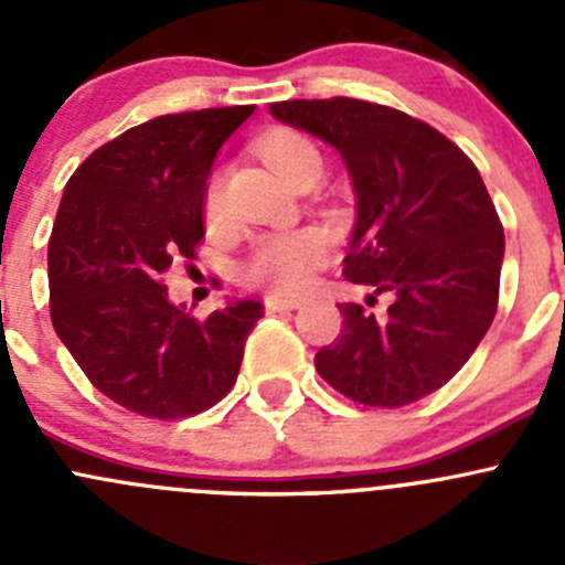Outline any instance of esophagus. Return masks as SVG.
<instances>
[{
    "label": "esophagus",
    "instance_id": "34e87169",
    "mask_svg": "<svg viewBox=\"0 0 565 565\" xmlns=\"http://www.w3.org/2000/svg\"><path fill=\"white\" fill-rule=\"evenodd\" d=\"M298 300H281V298H265L267 315H278V311H295L298 309Z\"/></svg>",
    "mask_w": 565,
    "mask_h": 565
}]
</instances>
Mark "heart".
<instances>
[{"label": "heart", "instance_id": "b5f03b06", "mask_svg": "<svg viewBox=\"0 0 565 565\" xmlns=\"http://www.w3.org/2000/svg\"><path fill=\"white\" fill-rule=\"evenodd\" d=\"M259 152L267 167L287 182H298L306 174H319L322 156L309 136L298 130H270L259 141ZM224 204V172L213 169L204 182L202 207L210 221L221 215ZM330 243L319 230L284 232V235L259 237L241 265L243 281L250 287L267 289L270 295H298L311 284V276L328 259Z\"/></svg>", "mask_w": 565, "mask_h": 565}]
</instances>
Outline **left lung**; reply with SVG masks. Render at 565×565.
I'll list each match as a JSON object with an SVG mask.
<instances>
[{
	"label": "left lung",
	"mask_w": 565,
	"mask_h": 565,
	"mask_svg": "<svg viewBox=\"0 0 565 565\" xmlns=\"http://www.w3.org/2000/svg\"><path fill=\"white\" fill-rule=\"evenodd\" d=\"M270 114L341 152L358 193L344 278L374 287L369 306L391 300L383 317L339 303L319 377L383 409L443 388L498 311L505 237L476 163L424 119L369 100H281Z\"/></svg>",
	"instance_id": "1"
}]
</instances>
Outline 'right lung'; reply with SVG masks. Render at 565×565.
Returning <instances> with one entry per match:
<instances>
[{
	"label": "right lung",
	"instance_id": "1",
	"mask_svg": "<svg viewBox=\"0 0 565 565\" xmlns=\"http://www.w3.org/2000/svg\"><path fill=\"white\" fill-rule=\"evenodd\" d=\"M254 106L163 114L93 152L67 180L49 237L51 322L89 383L119 407L191 418L235 385L265 315L237 300L196 319L163 273L196 259L202 193L218 147Z\"/></svg>",
	"mask_w": 565,
	"mask_h": 565
}]
</instances>
